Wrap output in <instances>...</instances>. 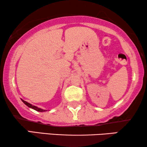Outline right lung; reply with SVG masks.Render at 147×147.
<instances>
[{
	"label": "right lung",
	"mask_w": 147,
	"mask_h": 147,
	"mask_svg": "<svg viewBox=\"0 0 147 147\" xmlns=\"http://www.w3.org/2000/svg\"><path fill=\"white\" fill-rule=\"evenodd\" d=\"M21 100H22V102H23V103L25 104V105H27V106H28V107L31 108H32V109H33V110H36V111H38V112H46V111H47V110H46L41 109V108H38V107H37V106H33V105H32V104H29V102H27L25 101V100H23V99H21Z\"/></svg>",
	"instance_id": "1"
}]
</instances>
